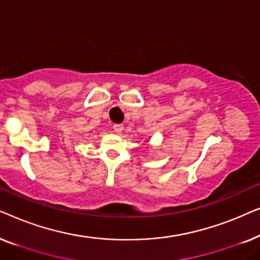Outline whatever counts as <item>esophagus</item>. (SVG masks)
Masks as SVG:
<instances>
[{"mask_svg": "<svg viewBox=\"0 0 260 260\" xmlns=\"http://www.w3.org/2000/svg\"><path fill=\"white\" fill-rule=\"evenodd\" d=\"M123 129H124L123 124H115V125H113V130H115V133H117V134L122 133Z\"/></svg>", "mask_w": 260, "mask_h": 260, "instance_id": "1", "label": "esophagus"}]
</instances>
